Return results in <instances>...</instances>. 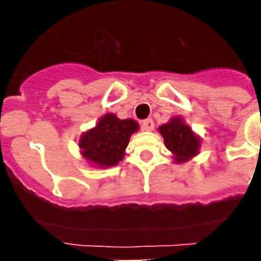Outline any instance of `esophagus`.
<instances>
[{
  "label": "esophagus",
  "instance_id": "34e87169",
  "mask_svg": "<svg viewBox=\"0 0 261 261\" xmlns=\"http://www.w3.org/2000/svg\"><path fill=\"white\" fill-rule=\"evenodd\" d=\"M141 126H142V130L151 131L153 128H154V122H153L151 119H146V120H143Z\"/></svg>",
  "mask_w": 261,
  "mask_h": 261
}]
</instances>
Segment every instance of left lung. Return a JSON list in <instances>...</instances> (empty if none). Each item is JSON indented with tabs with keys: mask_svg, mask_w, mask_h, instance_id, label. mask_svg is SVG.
<instances>
[{
	"mask_svg": "<svg viewBox=\"0 0 261 261\" xmlns=\"http://www.w3.org/2000/svg\"><path fill=\"white\" fill-rule=\"evenodd\" d=\"M159 133L163 135L164 143L176 164L188 163L199 154L202 139L181 116H173L169 122L160 126Z\"/></svg>",
	"mask_w": 261,
	"mask_h": 261,
	"instance_id": "1",
	"label": "left lung"
}]
</instances>
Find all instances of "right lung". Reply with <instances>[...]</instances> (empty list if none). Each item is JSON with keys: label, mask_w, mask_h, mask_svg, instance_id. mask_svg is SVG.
Here are the masks:
<instances>
[{"label": "right lung", "mask_w": 261, "mask_h": 261, "mask_svg": "<svg viewBox=\"0 0 261 261\" xmlns=\"http://www.w3.org/2000/svg\"><path fill=\"white\" fill-rule=\"evenodd\" d=\"M138 130L139 124L134 119H119L115 114H106L96 126L81 134L80 153L92 167H115L126 154L130 137Z\"/></svg>", "instance_id": "obj_1"}]
</instances>
